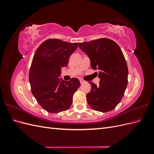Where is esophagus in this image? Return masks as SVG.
Wrapping results in <instances>:
<instances>
[{
    "label": "esophagus",
    "mask_w": 154,
    "mask_h": 154,
    "mask_svg": "<svg viewBox=\"0 0 154 154\" xmlns=\"http://www.w3.org/2000/svg\"><path fill=\"white\" fill-rule=\"evenodd\" d=\"M80 83H81V84H83V83H84L85 82V81L83 80H80Z\"/></svg>",
    "instance_id": "1"
}]
</instances>
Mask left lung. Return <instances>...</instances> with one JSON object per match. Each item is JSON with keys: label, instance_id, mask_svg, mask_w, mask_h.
Listing matches in <instances>:
<instances>
[{"label": "left lung", "instance_id": "left-lung-1", "mask_svg": "<svg viewBox=\"0 0 154 154\" xmlns=\"http://www.w3.org/2000/svg\"><path fill=\"white\" fill-rule=\"evenodd\" d=\"M78 46L91 60L92 69L98 70L100 85L90 82L91 91L87 94L92 109L106 112L115 109L124 96L128 83V67L119 46L109 38H100Z\"/></svg>", "mask_w": 154, "mask_h": 154}]
</instances>
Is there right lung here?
<instances>
[{"label": "right lung", "mask_w": 154, "mask_h": 154, "mask_svg": "<svg viewBox=\"0 0 154 154\" xmlns=\"http://www.w3.org/2000/svg\"><path fill=\"white\" fill-rule=\"evenodd\" d=\"M78 43L59 39L44 41L36 49L32 60L29 79L32 95L42 108L50 113L67 110L80 82L72 78L66 82L60 80L61 69L67 67Z\"/></svg>", "instance_id": "right-lung-1"}]
</instances>
